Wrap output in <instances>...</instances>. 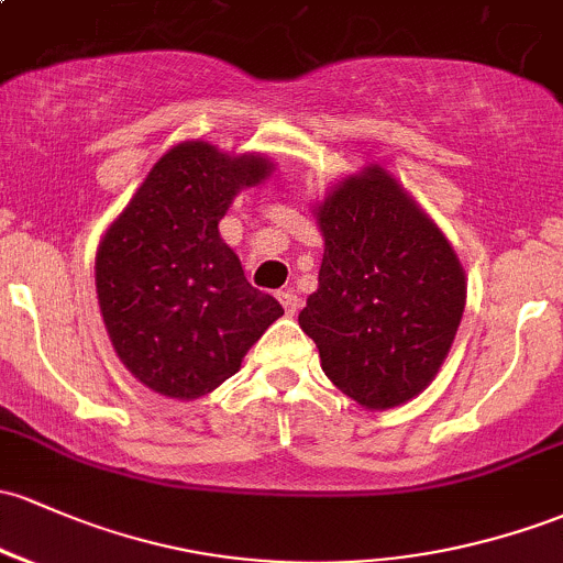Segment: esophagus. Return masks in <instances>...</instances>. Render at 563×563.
Segmentation results:
<instances>
[{
	"instance_id": "1",
	"label": "esophagus",
	"mask_w": 563,
	"mask_h": 563,
	"mask_svg": "<svg viewBox=\"0 0 563 563\" xmlns=\"http://www.w3.org/2000/svg\"><path fill=\"white\" fill-rule=\"evenodd\" d=\"M279 303L284 306V311H287L289 317H295V313L300 311V306H303V303H300L298 295L292 292V289H282V292H279Z\"/></svg>"
}]
</instances>
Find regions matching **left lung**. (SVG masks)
Returning a JSON list of instances; mask_svg holds the SVG:
<instances>
[{"label":"left lung","mask_w":563,"mask_h":563,"mask_svg":"<svg viewBox=\"0 0 563 563\" xmlns=\"http://www.w3.org/2000/svg\"><path fill=\"white\" fill-rule=\"evenodd\" d=\"M317 217L324 257L300 328L343 395L362 408H395L449 354L467 298L462 265L384 168L343 179Z\"/></svg>","instance_id":"obj_1"}]
</instances>
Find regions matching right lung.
I'll list each match as a JSON object with an SVG mask.
<instances>
[{"label": "right lung", "mask_w": 563, "mask_h": 563, "mask_svg": "<svg viewBox=\"0 0 563 563\" xmlns=\"http://www.w3.org/2000/svg\"><path fill=\"white\" fill-rule=\"evenodd\" d=\"M268 172L260 155L177 144L101 239L96 292L112 346L163 397L209 395L284 313L217 231L235 192Z\"/></svg>", "instance_id": "add662e5"}]
</instances>
